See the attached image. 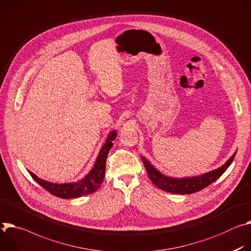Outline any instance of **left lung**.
<instances>
[{"label":"left lung","mask_w":251,"mask_h":251,"mask_svg":"<svg viewBox=\"0 0 251 251\" xmlns=\"http://www.w3.org/2000/svg\"><path fill=\"white\" fill-rule=\"evenodd\" d=\"M236 152L224 164L220 166L219 169L214 170L210 173L205 175L194 176V177H185V178H174L169 177L161 175L157 172L153 166L150 163V161L142 156V161L145 164V168L149 175V177L152 181V183L160 188L161 190L168 191L171 193H177V194H190L197 191H200L212 182H214L217 178H219L228 169V166L231 164L235 157Z\"/></svg>","instance_id":"left-lung-1"}]
</instances>
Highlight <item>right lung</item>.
Listing matches in <instances>:
<instances>
[{"label":"right lung","mask_w":251,"mask_h":251,"mask_svg":"<svg viewBox=\"0 0 251 251\" xmlns=\"http://www.w3.org/2000/svg\"><path fill=\"white\" fill-rule=\"evenodd\" d=\"M117 132L114 130L109 133L107 136L105 144L102 146L100 154L97 158V161L95 163L94 169L90 172V174L77 182H72V183H52L46 181L44 179L39 178L36 175L29 172L31 176L46 190H48L50 193L53 194L54 197H58L61 199H75L82 196H88L95 191L98 190V188L102 183L104 173H105V161L107 157V153L109 150L113 147V142L116 140Z\"/></svg>","instance_id":"obj_1"}]
</instances>
